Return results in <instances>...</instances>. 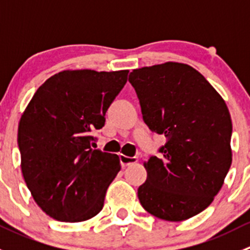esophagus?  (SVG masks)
<instances>
[{"label":"esophagus","instance_id":"1","mask_svg":"<svg viewBox=\"0 0 250 250\" xmlns=\"http://www.w3.org/2000/svg\"><path fill=\"white\" fill-rule=\"evenodd\" d=\"M120 161H121V165H122V167L125 168V167H128V166L137 163L138 158L137 157H128V156H125V155H120Z\"/></svg>","mask_w":250,"mask_h":250}]
</instances>
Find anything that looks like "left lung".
Masks as SVG:
<instances>
[{
    "mask_svg": "<svg viewBox=\"0 0 250 250\" xmlns=\"http://www.w3.org/2000/svg\"><path fill=\"white\" fill-rule=\"evenodd\" d=\"M129 82L146 125L167 138L162 157L144 163L141 206L162 220L192 218L213 202L232 163L225 100L197 70L181 62L135 69Z\"/></svg>",
    "mask_w": 250,
    "mask_h": 250,
    "instance_id": "obj_1",
    "label": "left lung"
}]
</instances>
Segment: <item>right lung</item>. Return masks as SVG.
<instances>
[{
  "label": "right lung",
  "instance_id": "obj_1",
  "mask_svg": "<svg viewBox=\"0 0 250 250\" xmlns=\"http://www.w3.org/2000/svg\"><path fill=\"white\" fill-rule=\"evenodd\" d=\"M128 70H65L49 77L21 115V172L37 206L50 218L80 223L104 207L121 170L117 155L93 150L92 132L127 82Z\"/></svg>",
  "mask_w": 250,
  "mask_h": 250
}]
</instances>
